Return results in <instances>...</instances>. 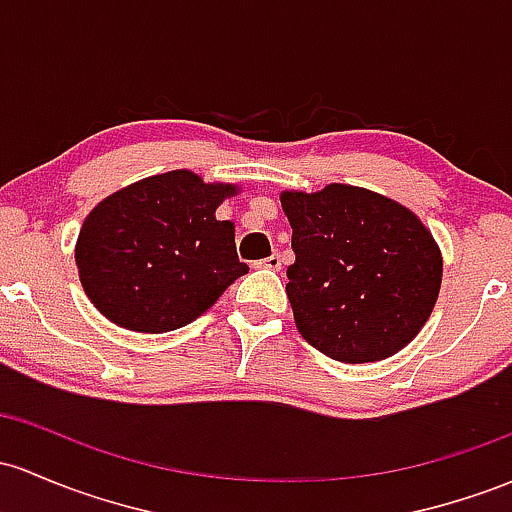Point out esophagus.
I'll return each mask as SVG.
<instances>
[{"label":"esophagus","instance_id":"34e87169","mask_svg":"<svg viewBox=\"0 0 512 512\" xmlns=\"http://www.w3.org/2000/svg\"><path fill=\"white\" fill-rule=\"evenodd\" d=\"M255 267H260V269H282V257L272 255V257H267V260L255 262Z\"/></svg>","mask_w":512,"mask_h":512}]
</instances>
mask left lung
Returning a JSON list of instances; mask_svg holds the SVG:
<instances>
[{
	"label": "left lung",
	"instance_id": "left-lung-1",
	"mask_svg": "<svg viewBox=\"0 0 512 512\" xmlns=\"http://www.w3.org/2000/svg\"><path fill=\"white\" fill-rule=\"evenodd\" d=\"M296 262L286 296L303 340L347 364L396 355L428 323L442 252L411 209L372 189L282 192Z\"/></svg>",
	"mask_w": 512,
	"mask_h": 512
}]
</instances>
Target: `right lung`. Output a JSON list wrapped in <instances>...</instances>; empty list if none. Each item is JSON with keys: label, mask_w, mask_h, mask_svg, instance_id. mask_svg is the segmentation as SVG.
<instances>
[{"label": "right lung", "mask_w": 512, "mask_h": 512, "mask_svg": "<svg viewBox=\"0 0 512 512\" xmlns=\"http://www.w3.org/2000/svg\"><path fill=\"white\" fill-rule=\"evenodd\" d=\"M238 192V184L172 170L99 201L75 245L94 308L136 333H170L209 311L250 269L235 252V223L216 218Z\"/></svg>", "instance_id": "add662e5"}]
</instances>
